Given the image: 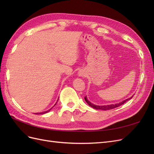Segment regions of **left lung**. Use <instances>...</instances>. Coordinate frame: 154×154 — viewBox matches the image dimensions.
Returning <instances> with one entry per match:
<instances>
[{
	"label": "left lung",
	"instance_id": "obj_1",
	"mask_svg": "<svg viewBox=\"0 0 154 154\" xmlns=\"http://www.w3.org/2000/svg\"><path fill=\"white\" fill-rule=\"evenodd\" d=\"M133 97V96H132ZM132 97H129V98L125 100L122 102H120V103H116V104H112V105H96L94 104H92V103H91V102L88 101L87 99L86 96L85 97V100L86 101V102L87 103V104L91 106V107H92V108H94L95 109H97V110H110V109H115V108H117V107H118L119 106L123 105V103H125L126 101H127L128 100H130V99L132 98Z\"/></svg>",
	"mask_w": 154,
	"mask_h": 154
}]
</instances>
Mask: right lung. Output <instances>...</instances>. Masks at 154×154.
<instances>
[{
	"label": "right lung",
	"mask_w": 154,
	"mask_h": 154,
	"mask_svg": "<svg viewBox=\"0 0 154 154\" xmlns=\"http://www.w3.org/2000/svg\"><path fill=\"white\" fill-rule=\"evenodd\" d=\"M56 104H57V103H56ZM56 104H55V105H56ZM51 109H52V108H51ZM51 109H49V110H47V111H45V112H40V113H36V114H45V113H47V112H49V110H50Z\"/></svg>",
	"instance_id": "1"
}]
</instances>
